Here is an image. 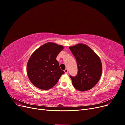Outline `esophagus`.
<instances>
[{
  "label": "esophagus",
  "mask_w": 125,
  "mask_h": 125,
  "mask_svg": "<svg viewBox=\"0 0 125 125\" xmlns=\"http://www.w3.org/2000/svg\"><path fill=\"white\" fill-rule=\"evenodd\" d=\"M64 72H65V73L67 74V73H68V69H65V70H64Z\"/></svg>",
  "instance_id": "1"
}]
</instances>
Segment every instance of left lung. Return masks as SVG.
<instances>
[{"label": "left lung", "mask_w": 125, "mask_h": 125, "mask_svg": "<svg viewBox=\"0 0 125 125\" xmlns=\"http://www.w3.org/2000/svg\"><path fill=\"white\" fill-rule=\"evenodd\" d=\"M75 57L78 65V74L71 77L74 88L84 92L93 88L99 82L102 73L101 59L88 45L78 44L69 47Z\"/></svg>", "instance_id": "8db88e82"}]
</instances>
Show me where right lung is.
<instances>
[{"label": "right lung", "mask_w": 125, "mask_h": 125, "mask_svg": "<svg viewBox=\"0 0 125 125\" xmlns=\"http://www.w3.org/2000/svg\"><path fill=\"white\" fill-rule=\"evenodd\" d=\"M62 45L48 42L42 45L30 56L27 63V74L30 81L41 90L52 88L64 71L56 57L63 49Z\"/></svg>", "instance_id": "add662e5"}]
</instances>
